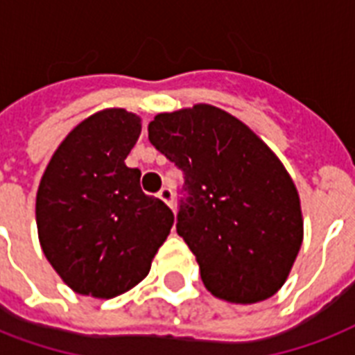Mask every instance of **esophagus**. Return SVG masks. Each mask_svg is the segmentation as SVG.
Returning a JSON list of instances; mask_svg holds the SVG:
<instances>
[{
	"label": "esophagus",
	"instance_id": "esophagus-1",
	"mask_svg": "<svg viewBox=\"0 0 355 355\" xmlns=\"http://www.w3.org/2000/svg\"><path fill=\"white\" fill-rule=\"evenodd\" d=\"M157 198L162 199L164 203L169 205V207H173V190H171L169 186H164L162 190L157 191Z\"/></svg>",
	"mask_w": 355,
	"mask_h": 355
}]
</instances>
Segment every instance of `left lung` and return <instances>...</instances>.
Returning <instances> with one entry per match:
<instances>
[{
    "mask_svg": "<svg viewBox=\"0 0 355 355\" xmlns=\"http://www.w3.org/2000/svg\"><path fill=\"white\" fill-rule=\"evenodd\" d=\"M148 139L184 173L177 233L207 290L241 304L275 295L303 243L299 193L275 152L205 103L157 114Z\"/></svg>",
    "mask_w": 355,
    "mask_h": 355,
    "instance_id": "8db88e82",
    "label": "left lung"
}]
</instances>
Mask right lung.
<instances>
[{
	"label": "right lung",
	"instance_id": "add662e5",
	"mask_svg": "<svg viewBox=\"0 0 355 355\" xmlns=\"http://www.w3.org/2000/svg\"><path fill=\"white\" fill-rule=\"evenodd\" d=\"M141 118L105 109L71 131L46 165L35 201L39 243L71 290L99 299L131 290L150 271L175 216L141 190L125 157Z\"/></svg>",
	"mask_w": 355,
	"mask_h": 355
}]
</instances>
